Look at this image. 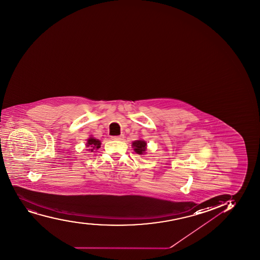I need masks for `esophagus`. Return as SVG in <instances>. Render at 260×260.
<instances>
[{
  "label": "esophagus",
  "mask_w": 260,
  "mask_h": 260,
  "mask_svg": "<svg viewBox=\"0 0 260 260\" xmlns=\"http://www.w3.org/2000/svg\"><path fill=\"white\" fill-rule=\"evenodd\" d=\"M123 135H120V136H115V137H112V139L116 140V141H121L123 139Z\"/></svg>",
  "instance_id": "34e87169"
}]
</instances>
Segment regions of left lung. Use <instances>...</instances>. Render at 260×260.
I'll list each match as a JSON object with an SVG mask.
<instances>
[{
  "label": "left lung",
  "instance_id": "left-lung-1",
  "mask_svg": "<svg viewBox=\"0 0 260 260\" xmlns=\"http://www.w3.org/2000/svg\"><path fill=\"white\" fill-rule=\"evenodd\" d=\"M132 147L134 148V151L137 154H145L147 151V142L143 140H137L132 142Z\"/></svg>",
  "mask_w": 260,
  "mask_h": 260
}]
</instances>
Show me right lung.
Segmentation results:
<instances>
[{
  "label": "right lung",
  "instance_id": "right-lung-1",
  "mask_svg": "<svg viewBox=\"0 0 260 260\" xmlns=\"http://www.w3.org/2000/svg\"><path fill=\"white\" fill-rule=\"evenodd\" d=\"M86 147L89 148V152H94V150L98 149L101 147V142L94 137H90L86 142Z\"/></svg>",
  "mask_w": 260,
  "mask_h": 260
}]
</instances>
